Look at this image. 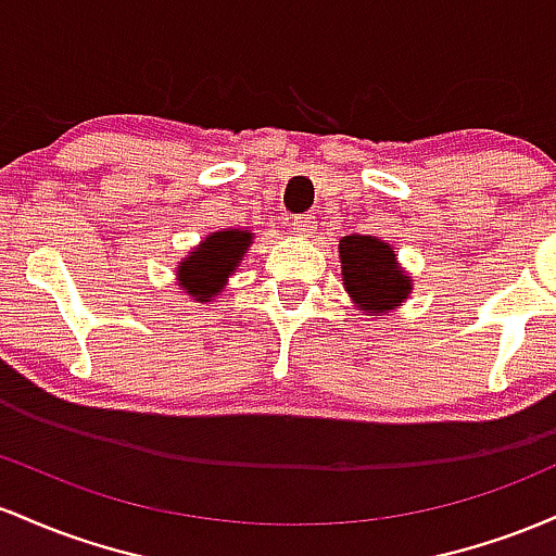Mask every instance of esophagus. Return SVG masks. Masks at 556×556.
<instances>
[{"mask_svg": "<svg viewBox=\"0 0 556 556\" xmlns=\"http://www.w3.org/2000/svg\"><path fill=\"white\" fill-rule=\"evenodd\" d=\"M289 226L296 236H312V230H315V217H312V215H294V217H291Z\"/></svg>", "mask_w": 556, "mask_h": 556, "instance_id": "1", "label": "esophagus"}]
</instances>
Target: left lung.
Instances as JSON below:
<instances>
[{
	"mask_svg": "<svg viewBox=\"0 0 556 556\" xmlns=\"http://www.w3.org/2000/svg\"><path fill=\"white\" fill-rule=\"evenodd\" d=\"M341 276L346 291L362 309L386 312L399 307L409 294V280L396 267L389 244L372 236H344L341 239Z\"/></svg>",
	"mask_w": 556,
	"mask_h": 556,
	"instance_id": "8db88e82",
	"label": "left lung"
}]
</instances>
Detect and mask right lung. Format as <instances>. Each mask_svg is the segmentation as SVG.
Masks as SVG:
<instances>
[{
	"label": "right lung",
	"mask_w": 556,
	"mask_h": 556,
	"mask_svg": "<svg viewBox=\"0 0 556 556\" xmlns=\"http://www.w3.org/2000/svg\"><path fill=\"white\" fill-rule=\"evenodd\" d=\"M249 244H252V233H247V230L212 233L197 252L189 254V260L180 262V286L199 302H210V296L217 294L233 273L236 262L244 257Z\"/></svg>",
	"instance_id": "add662e5"
}]
</instances>
